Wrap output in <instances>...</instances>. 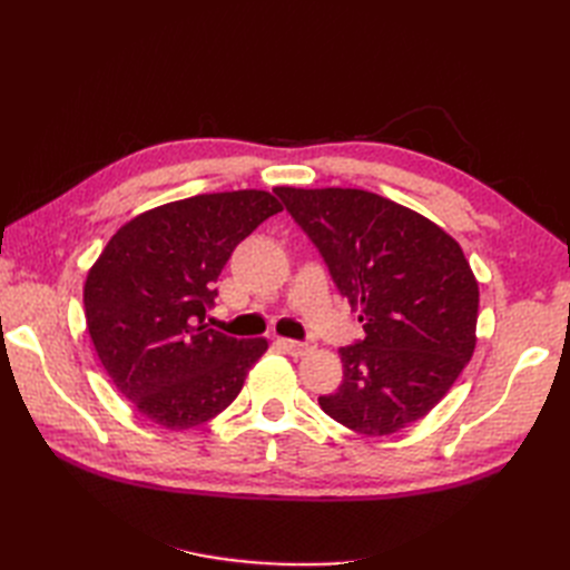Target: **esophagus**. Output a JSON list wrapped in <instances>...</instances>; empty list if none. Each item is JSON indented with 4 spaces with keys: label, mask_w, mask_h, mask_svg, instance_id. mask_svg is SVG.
<instances>
[{
    "label": "esophagus",
    "mask_w": 570,
    "mask_h": 570,
    "mask_svg": "<svg viewBox=\"0 0 570 570\" xmlns=\"http://www.w3.org/2000/svg\"><path fill=\"white\" fill-rule=\"evenodd\" d=\"M275 344H278V347L283 352H287L289 356H306L308 352L316 350L314 342H297V340H285V337H278V342Z\"/></svg>",
    "instance_id": "34e87169"
}]
</instances>
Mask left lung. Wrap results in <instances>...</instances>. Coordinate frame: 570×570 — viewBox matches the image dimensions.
I'll return each mask as SVG.
<instances>
[{
    "label": "left lung",
    "mask_w": 570,
    "mask_h": 570,
    "mask_svg": "<svg viewBox=\"0 0 570 570\" xmlns=\"http://www.w3.org/2000/svg\"><path fill=\"white\" fill-rule=\"evenodd\" d=\"M318 247L366 337L342 347L327 416L368 438L433 411L475 350L480 289L456 239L406 206L354 187H275Z\"/></svg>",
    "instance_id": "8db88e82"
}]
</instances>
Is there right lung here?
<instances>
[{
    "instance_id": "add662e5",
    "label": "right lung",
    "mask_w": 570,
    "mask_h": 570,
    "mask_svg": "<svg viewBox=\"0 0 570 570\" xmlns=\"http://www.w3.org/2000/svg\"><path fill=\"white\" fill-rule=\"evenodd\" d=\"M283 212L266 189L161 204L120 226L88 271L85 321L116 390L151 423L187 430L212 421L268 350L209 323L214 283L233 249Z\"/></svg>"
}]
</instances>
